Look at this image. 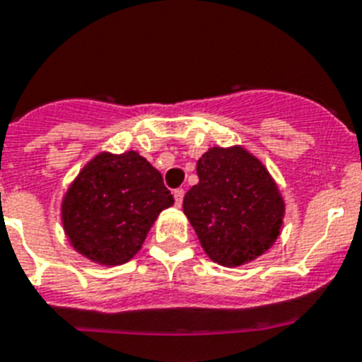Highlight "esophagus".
I'll return each instance as SVG.
<instances>
[{"label": "esophagus", "instance_id": "esophagus-1", "mask_svg": "<svg viewBox=\"0 0 362 362\" xmlns=\"http://www.w3.org/2000/svg\"><path fill=\"white\" fill-rule=\"evenodd\" d=\"M173 195H175L176 206H182V200H184V189H182V187H178V189L173 191Z\"/></svg>", "mask_w": 362, "mask_h": 362}]
</instances>
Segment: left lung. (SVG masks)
Instances as JSON below:
<instances>
[{
    "instance_id": "obj_1",
    "label": "left lung",
    "mask_w": 362,
    "mask_h": 362,
    "mask_svg": "<svg viewBox=\"0 0 362 362\" xmlns=\"http://www.w3.org/2000/svg\"><path fill=\"white\" fill-rule=\"evenodd\" d=\"M199 184L184 214L209 259L239 267L265 254L284 224L285 202L265 165L243 147H211L197 162Z\"/></svg>"
}]
</instances>
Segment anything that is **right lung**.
Returning <instances> with one entry per match:
<instances>
[{
    "mask_svg": "<svg viewBox=\"0 0 362 362\" xmlns=\"http://www.w3.org/2000/svg\"><path fill=\"white\" fill-rule=\"evenodd\" d=\"M173 204L160 171L136 151L101 153L64 195V232L88 259L123 265L138 254L160 211Z\"/></svg>",
    "mask_w": 362,
    "mask_h": 362,
    "instance_id": "obj_1",
    "label": "right lung"
}]
</instances>
